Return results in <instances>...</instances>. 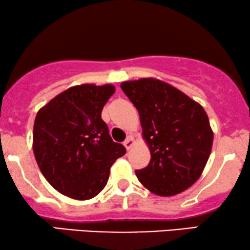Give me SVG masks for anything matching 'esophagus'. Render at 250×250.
<instances>
[{"label":"esophagus","mask_w":250,"mask_h":250,"mask_svg":"<svg viewBox=\"0 0 250 250\" xmlns=\"http://www.w3.org/2000/svg\"><path fill=\"white\" fill-rule=\"evenodd\" d=\"M123 145H125L127 150H130L132 145H134V137H132V136H128L127 140L125 141V143H123Z\"/></svg>","instance_id":"esophagus-1"}]
</instances>
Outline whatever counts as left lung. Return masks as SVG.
Wrapping results in <instances>:
<instances>
[{
	"label": "left lung",
	"mask_w": 250,
	"mask_h": 250,
	"mask_svg": "<svg viewBox=\"0 0 250 250\" xmlns=\"http://www.w3.org/2000/svg\"><path fill=\"white\" fill-rule=\"evenodd\" d=\"M121 88L140 113L151 160L136 175L159 196L185 191L197 181L211 153L213 132L203 107L154 78L123 82Z\"/></svg>",
	"instance_id": "left-lung-1"
}]
</instances>
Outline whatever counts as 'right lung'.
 I'll use <instances>...</instances> for the list:
<instances>
[{
  "label": "right lung",
  "instance_id": "1",
  "mask_svg": "<svg viewBox=\"0 0 250 250\" xmlns=\"http://www.w3.org/2000/svg\"><path fill=\"white\" fill-rule=\"evenodd\" d=\"M113 85L72 86L39 109L33 152L47 181L61 194L85 201L105 188L113 163L125 153L110 137L102 110Z\"/></svg>",
  "mask_w": 250,
  "mask_h": 250
}]
</instances>
